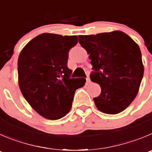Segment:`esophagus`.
Instances as JSON below:
<instances>
[{
	"mask_svg": "<svg viewBox=\"0 0 152 152\" xmlns=\"http://www.w3.org/2000/svg\"><path fill=\"white\" fill-rule=\"evenodd\" d=\"M86 83H89V82H90V79H89V76H87V77L86 78Z\"/></svg>",
	"mask_w": 152,
	"mask_h": 152,
	"instance_id": "esophagus-1",
	"label": "esophagus"
}]
</instances>
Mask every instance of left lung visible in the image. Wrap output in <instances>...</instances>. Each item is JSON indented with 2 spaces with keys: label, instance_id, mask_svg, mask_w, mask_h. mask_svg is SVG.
I'll return each mask as SVG.
<instances>
[{
  "label": "left lung",
  "instance_id": "obj_1",
  "mask_svg": "<svg viewBox=\"0 0 152 152\" xmlns=\"http://www.w3.org/2000/svg\"><path fill=\"white\" fill-rule=\"evenodd\" d=\"M78 38L89 54L91 80L102 89L99 96L93 99L95 106L107 114L122 112L136 98L143 77L140 47L119 30Z\"/></svg>",
  "mask_w": 152,
  "mask_h": 152
}]
</instances>
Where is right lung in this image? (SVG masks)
Returning <instances> with one entry per match:
<instances>
[{
    "label": "right lung",
    "mask_w": 152,
    "mask_h": 152,
    "mask_svg": "<svg viewBox=\"0 0 152 152\" xmlns=\"http://www.w3.org/2000/svg\"><path fill=\"white\" fill-rule=\"evenodd\" d=\"M77 36L42 34L30 40L18 60V84L32 108L50 120L65 116L72 107L76 89L85 78H71L69 51Z\"/></svg>",
    "instance_id": "add662e5"
}]
</instances>
